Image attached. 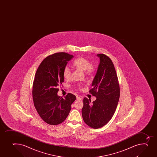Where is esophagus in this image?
I'll use <instances>...</instances> for the list:
<instances>
[{
    "mask_svg": "<svg viewBox=\"0 0 157 157\" xmlns=\"http://www.w3.org/2000/svg\"><path fill=\"white\" fill-rule=\"evenodd\" d=\"M77 100H79V101H81V100H82V98L80 97H77Z\"/></svg>",
    "mask_w": 157,
    "mask_h": 157,
    "instance_id": "1",
    "label": "esophagus"
}]
</instances>
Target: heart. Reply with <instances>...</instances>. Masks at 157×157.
<instances>
[{"label": "heart", "mask_w": 157, "mask_h": 157, "mask_svg": "<svg viewBox=\"0 0 157 157\" xmlns=\"http://www.w3.org/2000/svg\"><path fill=\"white\" fill-rule=\"evenodd\" d=\"M73 67L75 68L85 71L86 74L88 75L93 74L95 72V68L93 64L90 63L89 59L83 57H80L75 60L73 63ZM63 76L66 79L70 78L71 71L68 67H65L64 68Z\"/></svg>", "instance_id": "1"}]
</instances>
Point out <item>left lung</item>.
Listing matches in <instances>:
<instances>
[{
    "label": "left lung",
    "instance_id": "1",
    "mask_svg": "<svg viewBox=\"0 0 157 157\" xmlns=\"http://www.w3.org/2000/svg\"><path fill=\"white\" fill-rule=\"evenodd\" d=\"M100 58L98 70L89 92L96 97L90 104L84 98L82 115L84 122L93 128L102 127L112 119L120 98L118 77L112 60L105 55H97Z\"/></svg>",
    "mask_w": 157,
    "mask_h": 157
}]
</instances>
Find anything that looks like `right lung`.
I'll list each match as a JSON object with an SVG mask.
<instances>
[{
    "label": "right lung",
    "instance_id": "obj_1",
    "mask_svg": "<svg viewBox=\"0 0 157 157\" xmlns=\"http://www.w3.org/2000/svg\"><path fill=\"white\" fill-rule=\"evenodd\" d=\"M73 57L64 52L51 55L42 61L36 71L32 90L34 104L41 118L52 125L66 119L76 99L71 93L64 98L57 95L58 87L64 82V68Z\"/></svg>",
    "mask_w": 157,
    "mask_h": 157
}]
</instances>
